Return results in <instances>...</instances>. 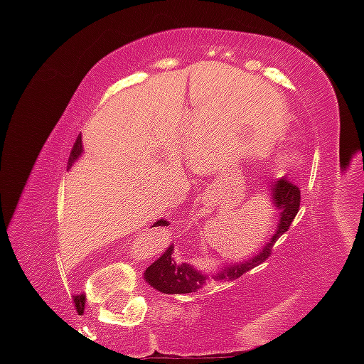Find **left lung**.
<instances>
[{
	"mask_svg": "<svg viewBox=\"0 0 364 364\" xmlns=\"http://www.w3.org/2000/svg\"><path fill=\"white\" fill-rule=\"evenodd\" d=\"M269 193L272 205L277 210V225L274 229V235L258 250V253H255L248 260H241L232 263V265H224L217 269L215 272L207 274L203 270L195 269L190 263H179L174 260V245H171L152 265L145 269V282L152 286L154 289L164 292V294H186V292L202 289L210 279H214V281H235L245 272L252 270L253 267L265 262L270 252H272L275 241L289 229L291 223L298 214L299 200H301L299 188L286 181V179H279V181L269 185Z\"/></svg>",
	"mask_w": 364,
	"mask_h": 364,
	"instance_id": "1",
	"label": "left lung"
}]
</instances>
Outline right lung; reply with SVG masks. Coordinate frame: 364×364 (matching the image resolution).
<instances>
[{"label":"right lung","mask_w":364,"mask_h":364,"mask_svg":"<svg viewBox=\"0 0 364 364\" xmlns=\"http://www.w3.org/2000/svg\"><path fill=\"white\" fill-rule=\"evenodd\" d=\"M82 154H83V145H82V136H78L77 139V141H75V145H73V149H72V154H70V159H68V169L72 168V166L75 164V162L78 161V159L82 157ZM169 223L168 220H164V219H159V220H156V223L152 224V228H157V225H168ZM77 299L80 303H83V299H85V296H77Z\"/></svg>","instance_id":"add662e5"}]
</instances>
